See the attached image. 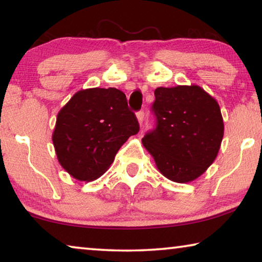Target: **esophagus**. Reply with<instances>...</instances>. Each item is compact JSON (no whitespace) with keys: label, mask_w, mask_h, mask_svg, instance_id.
<instances>
[{"label":"esophagus","mask_w":262,"mask_h":262,"mask_svg":"<svg viewBox=\"0 0 262 262\" xmlns=\"http://www.w3.org/2000/svg\"><path fill=\"white\" fill-rule=\"evenodd\" d=\"M136 118H137V121H139V125L142 126V123H143V121H144V112H143V111H140V112L136 114Z\"/></svg>","instance_id":"34e87169"}]
</instances>
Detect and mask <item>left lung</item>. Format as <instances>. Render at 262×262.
Returning a JSON list of instances; mask_svg holds the SVG:
<instances>
[{
    "instance_id": "8db88e82",
    "label": "left lung",
    "mask_w": 262,
    "mask_h": 262,
    "mask_svg": "<svg viewBox=\"0 0 262 262\" xmlns=\"http://www.w3.org/2000/svg\"><path fill=\"white\" fill-rule=\"evenodd\" d=\"M155 98L157 126L142 144L165 178L190 183L205 173L219 154L224 135L220 105L195 84L159 86Z\"/></svg>"
}]
</instances>
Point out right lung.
Returning a JSON list of instances; mask_svg holds the SVG:
<instances>
[{"label":"right lung","instance_id":"add662e5","mask_svg":"<svg viewBox=\"0 0 262 262\" xmlns=\"http://www.w3.org/2000/svg\"><path fill=\"white\" fill-rule=\"evenodd\" d=\"M139 129L122 91L91 88L77 91L59 111L52 140L60 165L88 183L108 170L121 145Z\"/></svg>","mask_w":262,"mask_h":262}]
</instances>
